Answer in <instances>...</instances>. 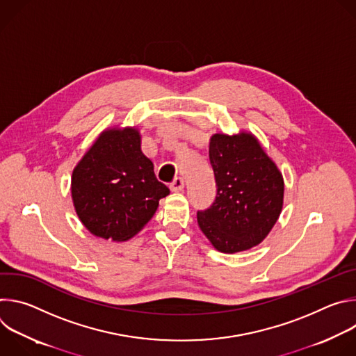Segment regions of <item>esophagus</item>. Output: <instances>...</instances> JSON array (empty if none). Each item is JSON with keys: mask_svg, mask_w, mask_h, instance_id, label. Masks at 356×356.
Here are the masks:
<instances>
[{"mask_svg": "<svg viewBox=\"0 0 356 356\" xmlns=\"http://www.w3.org/2000/svg\"><path fill=\"white\" fill-rule=\"evenodd\" d=\"M169 187L172 191H181L184 188V180L181 177H175V180L170 183Z\"/></svg>", "mask_w": 356, "mask_h": 356, "instance_id": "esophagus-1", "label": "esophagus"}]
</instances>
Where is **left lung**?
Here are the masks:
<instances>
[{"label": "left lung", "instance_id": "left-lung-1", "mask_svg": "<svg viewBox=\"0 0 356 356\" xmlns=\"http://www.w3.org/2000/svg\"><path fill=\"white\" fill-rule=\"evenodd\" d=\"M209 156L217 194L209 209L197 211L198 227L220 252L250 249L280 216L282 173L249 134L214 135Z\"/></svg>", "mask_w": 356, "mask_h": 356}]
</instances>
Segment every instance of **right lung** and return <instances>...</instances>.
I'll return each instance as SVG.
<instances>
[{
  "label": "right lung",
  "mask_w": 356,
  "mask_h": 356,
  "mask_svg": "<svg viewBox=\"0 0 356 356\" xmlns=\"http://www.w3.org/2000/svg\"><path fill=\"white\" fill-rule=\"evenodd\" d=\"M169 193L142 154L134 128L101 134L72 177L80 221L92 235L113 241H127L140 231Z\"/></svg>",
  "instance_id": "right-lung-1"
}]
</instances>
